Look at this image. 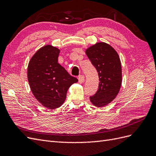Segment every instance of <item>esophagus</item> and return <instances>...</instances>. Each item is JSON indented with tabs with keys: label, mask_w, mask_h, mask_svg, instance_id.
Returning <instances> with one entry per match:
<instances>
[{
	"label": "esophagus",
	"mask_w": 156,
	"mask_h": 156,
	"mask_svg": "<svg viewBox=\"0 0 156 156\" xmlns=\"http://www.w3.org/2000/svg\"><path fill=\"white\" fill-rule=\"evenodd\" d=\"M78 80H79V82L80 83H83V81H84V77L83 75H80L78 77Z\"/></svg>",
	"instance_id": "1"
}]
</instances>
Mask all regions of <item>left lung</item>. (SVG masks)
Listing matches in <instances>:
<instances>
[{"label":"left lung","mask_w":156,"mask_h":156,"mask_svg":"<svg viewBox=\"0 0 156 156\" xmlns=\"http://www.w3.org/2000/svg\"><path fill=\"white\" fill-rule=\"evenodd\" d=\"M86 54L96 69L100 81L97 92L90 97V100L96 107H104L116 98L121 87L119 56L111 45L103 42L90 47Z\"/></svg>","instance_id":"1"}]
</instances>
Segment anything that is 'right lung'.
Segmentation results:
<instances>
[{
  "label": "right lung",
  "mask_w": 156,
  "mask_h": 156,
  "mask_svg": "<svg viewBox=\"0 0 156 156\" xmlns=\"http://www.w3.org/2000/svg\"><path fill=\"white\" fill-rule=\"evenodd\" d=\"M60 50L48 45L37 51L28 66L32 92L44 107L55 109L64 102L68 88L78 79L58 63Z\"/></svg>",
  "instance_id": "right-lung-1"
}]
</instances>
